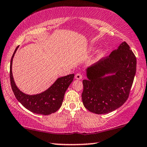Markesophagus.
<instances>
[{
  "instance_id": "1",
  "label": "esophagus",
  "mask_w": 147,
  "mask_h": 147,
  "mask_svg": "<svg viewBox=\"0 0 147 147\" xmlns=\"http://www.w3.org/2000/svg\"><path fill=\"white\" fill-rule=\"evenodd\" d=\"M82 74H81V73L76 74L75 78L76 80H80V79H82Z\"/></svg>"
}]
</instances>
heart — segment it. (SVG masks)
Listing matches in <instances>:
<instances>
[{
	"label": "heart",
	"instance_id": "b5f03b06",
	"mask_svg": "<svg viewBox=\"0 0 147 147\" xmlns=\"http://www.w3.org/2000/svg\"><path fill=\"white\" fill-rule=\"evenodd\" d=\"M104 50H99V51H98L97 53V55H96V59L98 60V59H101L103 56H104Z\"/></svg>",
	"mask_w": 147,
	"mask_h": 147
}]
</instances>
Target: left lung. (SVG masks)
<instances>
[{
  "label": "left lung",
  "mask_w": 147,
  "mask_h": 147,
  "mask_svg": "<svg viewBox=\"0 0 147 147\" xmlns=\"http://www.w3.org/2000/svg\"><path fill=\"white\" fill-rule=\"evenodd\" d=\"M136 67V57L124 41L109 56L88 68V79L82 80L85 108L104 114L121 107L129 95Z\"/></svg>",
  "instance_id": "1"
}]
</instances>
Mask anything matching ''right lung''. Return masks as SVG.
<instances>
[{"mask_svg": "<svg viewBox=\"0 0 147 147\" xmlns=\"http://www.w3.org/2000/svg\"><path fill=\"white\" fill-rule=\"evenodd\" d=\"M18 46L16 48L10 61V84L15 97L24 107L34 113L49 115L55 113L61 108L65 93L73 82L74 74L59 78L49 88L42 93L36 95H28L20 90L15 84L12 73V60Z\"/></svg>", "mask_w": 147, "mask_h": 147, "instance_id": "right-lung-1", "label": "right lung"}]
</instances>
